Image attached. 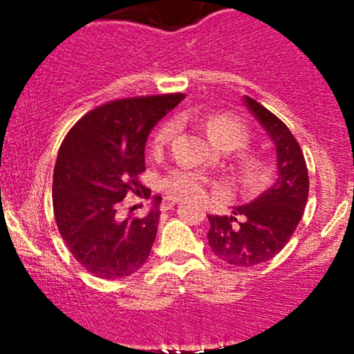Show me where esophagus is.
<instances>
[{
  "label": "esophagus",
  "instance_id": "esophagus-1",
  "mask_svg": "<svg viewBox=\"0 0 354 354\" xmlns=\"http://www.w3.org/2000/svg\"><path fill=\"white\" fill-rule=\"evenodd\" d=\"M178 198H164L162 203H160V210H167L171 209L173 205H176Z\"/></svg>",
  "mask_w": 354,
  "mask_h": 354
}]
</instances>
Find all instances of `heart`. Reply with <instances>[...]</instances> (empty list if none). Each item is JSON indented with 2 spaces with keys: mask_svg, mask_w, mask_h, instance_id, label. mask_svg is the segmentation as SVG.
I'll return each instance as SVG.
<instances>
[{
  "mask_svg": "<svg viewBox=\"0 0 354 354\" xmlns=\"http://www.w3.org/2000/svg\"><path fill=\"white\" fill-rule=\"evenodd\" d=\"M207 133H209L210 140L221 149H233L241 147L246 142V128L243 123L236 120V118L230 116V114H212L205 120ZM178 131V121L169 120L157 130L154 135V142L152 147L154 151H160L167 142L173 140V137ZM246 173L252 180H257L262 174V167L257 160H248L246 162ZM160 187L171 197H192L198 198L205 194L207 188V178L197 171L190 169V167H174L171 169L166 176L160 181Z\"/></svg>",
  "mask_w": 354,
  "mask_h": 354,
  "instance_id": "obj_1",
  "label": "heart"
}]
</instances>
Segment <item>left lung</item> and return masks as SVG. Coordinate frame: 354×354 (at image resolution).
Wrapping results in <instances>:
<instances>
[{
    "label": "left lung",
    "instance_id": "8db88e82",
    "mask_svg": "<svg viewBox=\"0 0 354 354\" xmlns=\"http://www.w3.org/2000/svg\"><path fill=\"white\" fill-rule=\"evenodd\" d=\"M276 147L277 178L269 190L231 216H209L207 233L214 255L236 267H253L276 257L298 227L308 200V169L298 140L276 114L245 95Z\"/></svg>",
    "mask_w": 354,
    "mask_h": 354
}]
</instances>
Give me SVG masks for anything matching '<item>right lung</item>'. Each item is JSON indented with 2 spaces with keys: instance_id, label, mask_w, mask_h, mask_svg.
<instances>
[{
  "instance_id": "1",
  "label": "right lung",
  "mask_w": 354,
  "mask_h": 354,
  "mask_svg": "<svg viewBox=\"0 0 354 354\" xmlns=\"http://www.w3.org/2000/svg\"><path fill=\"white\" fill-rule=\"evenodd\" d=\"M185 94L145 95L88 111L66 133L53 174V209L62 238L77 262L102 279L140 269L159 224V200L147 216H116L128 194L147 192L145 142L160 118ZM151 195V194H149Z\"/></svg>"
}]
</instances>
